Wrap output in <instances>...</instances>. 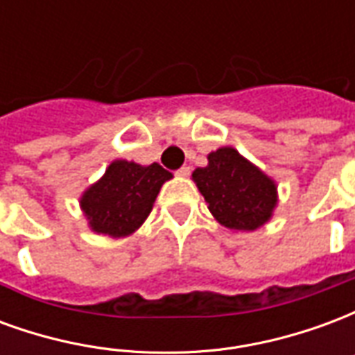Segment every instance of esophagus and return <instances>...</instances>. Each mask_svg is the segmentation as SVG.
<instances>
[{"label": "esophagus", "mask_w": 355, "mask_h": 355, "mask_svg": "<svg viewBox=\"0 0 355 355\" xmlns=\"http://www.w3.org/2000/svg\"><path fill=\"white\" fill-rule=\"evenodd\" d=\"M177 175H178V177H188V175H190V167H188V165L180 167V169L177 171Z\"/></svg>", "instance_id": "esophagus-1"}]
</instances>
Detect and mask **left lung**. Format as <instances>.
Returning <instances> with one entry per match:
<instances>
[{
  "instance_id": "left-lung-1",
  "label": "left lung",
  "mask_w": 355,
  "mask_h": 355,
  "mask_svg": "<svg viewBox=\"0 0 355 355\" xmlns=\"http://www.w3.org/2000/svg\"><path fill=\"white\" fill-rule=\"evenodd\" d=\"M207 159L192 178L216 220L230 230H257L266 223L277 201L274 180L234 148H218Z\"/></svg>"
}]
</instances>
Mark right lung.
Instances as JSON below:
<instances>
[{
	"instance_id": "obj_1",
	"label": "right lung",
	"mask_w": 355,
	"mask_h": 355,
	"mask_svg": "<svg viewBox=\"0 0 355 355\" xmlns=\"http://www.w3.org/2000/svg\"><path fill=\"white\" fill-rule=\"evenodd\" d=\"M171 177L157 163L142 167L125 159L114 162L81 198L91 228L112 238L132 234L146 220L159 188Z\"/></svg>"
}]
</instances>
